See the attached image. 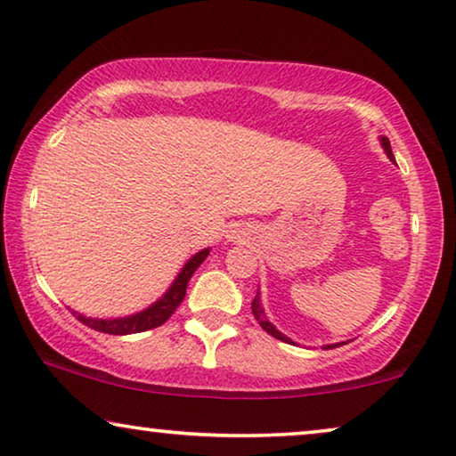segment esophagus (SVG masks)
<instances>
[{"mask_svg":"<svg viewBox=\"0 0 456 456\" xmlns=\"http://www.w3.org/2000/svg\"><path fill=\"white\" fill-rule=\"evenodd\" d=\"M230 232H232V234H230L228 239H239V230H230Z\"/></svg>","mask_w":456,"mask_h":456,"instance_id":"1","label":"esophagus"}]
</instances>
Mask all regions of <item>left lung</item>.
Masks as SVG:
<instances>
[{
	"label": "left lung",
	"mask_w": 456,
	"mask_h": 456,
	"mask_svg": "<svg viewBox=\"0 0 456 456\" xmlns=\"http://www.w3.org/2000/svg\"><path fill=\"white\" fill-rule=\"evenodd\" d=\"M379 142H382V147H384V151H386V155H388V159L390 161H395V155H392V147H390V141L386 139V136H379ZM251 309H253V315H255V320L259 322V326L265 330L267 334L270 336H273V338H278V340H282V342H290V345H295V342H292L289 336H284L282 332H280V330L273 326V323L267 320V315H265V311H264V307H261V297H259V290H257V295H255V298H253V303H251ZM334 346H340V342L338 345H326L323 348H334Z\"/></svg>",
	"instance_id": "8db88e82"
}]
</instances>
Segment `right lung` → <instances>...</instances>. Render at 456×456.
<instances>
[{"instance_id":"obj_1","label":"right lung","mask_w":456,"mask_h":456,"mask_svg":"<svg viewBox=\"0 0 456 456\" xmlns=\"http://www.w3.org/2000/svg\"><path fill=\"white\" fill-rule=\"evenodd\" d=\"M209 255V248H203L192 255V257L186 261L183 270L176 276V280L170 284V289L164 292V297L158 298L153 305H149L147 309L139 311L134 315H126V317H116V320H97V317H86L78 311H72V315L77 317L78 322H83L85 326H89L97 332H105V334H116V336H124V334H136V332H145V330L158 328L164 323L167 317H170L183 298L186 295V284L199 265L203 264L205 257Z\"/></svg>"}]
</instances>
